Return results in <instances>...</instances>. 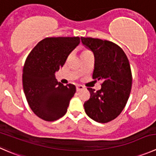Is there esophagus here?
<instances>
[{"mask_svg": "<svg viewBox=\"0 0 156 156\" xmlns=\"http://www.w3.org/2000/svg\"><path fill=\"white\" fill-rule=\"evenodd\" d=\"M82 89H84V86H82V85H77L76 86L77 91H79V90H82Z\"/></svg>", "mask_w": 156, "mask_h": 156, "instance_id": "1", "label": "esophagus"}]
</instances>
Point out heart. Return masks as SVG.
I'll return each instance as SVG.
<instances>
[{"instance_id": "heart-1", "label": "heart", "mask_w": 156, "mask_h": 156, "mask_svg": "<svg viewBox=\"0 0 156 156\" xmlns=\"http://www.w3.org/2000/svg\"><path fill=\"white\" fill-rule=\"evenodd\" d=\"M91 53V52H90V50H88V49H84L82 50V52H81V55H88V54Z\"/></svg>"}]
</instances>
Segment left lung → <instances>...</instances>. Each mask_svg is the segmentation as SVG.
Wrapping results in <instances>:
<instances>
[{
	"instance_id": "obj_1",
	"label": "left lung",
	"mask_w": 156,
	"mask_h": 156,
	"mask_svg": "<svg viewBox=\"0 0 156 156\" xmlns=\"http://www.w3.org/2000/svg\"><path fill=\"white\" fill-rule=\"evenodd\" d=\"M81 39L94 55L93 79L102 81L98 91L87 88L90 97L84 102V110L94 121L108 123L120 114L129 99L133 81L129 60L123 49L113 42Z\"/></svg>"
}]
</instances>
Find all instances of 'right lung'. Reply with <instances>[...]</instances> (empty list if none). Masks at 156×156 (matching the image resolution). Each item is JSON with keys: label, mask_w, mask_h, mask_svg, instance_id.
I'll list each match as a JSON object with an SVG mask.
<instances>
[{"label": "right lung", "mask_w": 156, "mask_h": 156, "mask_svg": "<svg viewBox=\"0 0 156 156\" xmlns=\"http://www.w3.org/2000/svg\"><path fill=\"white\" fill-rule=\"evenodd\" d=\"M80 38L47 37L27 56L23 69V87L33 113L46 121H55L67 112L76 91L74 84L58 82L55 72L62 67Z\"/></svg>", "instance_id": "right-lung-1"}]
</instances>
